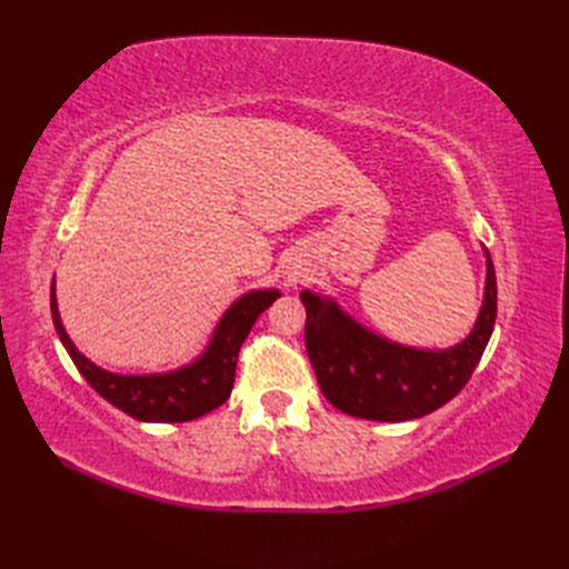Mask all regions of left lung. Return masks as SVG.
I'll list each match as a JSON object with an SVG mask.
<instances>
[{
	"label": "left lung",
	"mask_w": 569,
	"mask_h": 569,
	"mask_svg": "<svg viewBox=\"0 0 569 569\" xmlns=\"http://www.w3.org/2000/svg\"><path fill=\"white\" fill-rule=\"evenodd\" d=\"M485 300L462 342L422 349L393 342L355 320L330 296L300 291L308 320L306 347L325 398L342 413L401 422L422 418L465 389L497 320V273L489 251Z\"/></svg>",
	"instance_id": "left-lung-1"
}]
</instances>
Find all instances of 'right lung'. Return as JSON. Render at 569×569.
<instances>
[{"label": "right lung", "mask_w": 569, "mask_h": 569, "mask_svg": "<svg viewBox=\"0 0 569 569\" xmlns=\"http://www.w3.org/2000/svg\"><path fill=\"white\" fill-rule=\"evenodd\" d=\"M276 298H281L278 288H257V291L239 296L222 312L208 345L196 359L178 369L159 373H117L84 357L72 345L63 320H60L56 278L51 286V316L72 365L104 401L143 422H186L210 413L227 401L232 393L239 349L244 345L251 325Z\"/></svg>", "instance_id": "1"}]
</instances>
